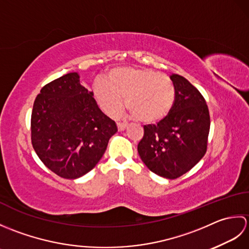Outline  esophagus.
I'll return each mask as SVG.
<instances>
[{"label": "esophagus", "mask_w": 249, "mask_h": 249, "mask_svg": "<svg viewBox=\"0 0 249 249\" xmlns=\"http://www.w3.org/2000/svg\"><path fill=\"white\" fill-rule=\"evenodd\" d=\"M126 127H127V123H122V122H119L118 123V129L120 131L126 129Z\"/></svg>", "instance_id": "34e87169"}]
</instances>
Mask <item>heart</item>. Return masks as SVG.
<instances>
[{
  "label": "heart",
  "instance_id": "b5f03b06",
  "mask_svg": "<svg viewBox=\"0 0 249 249\" xmlns=\"http://www.w3.org/2000/svg\"><path fill=\"white\" fill-rule=\"evenodd\" d=\"M98 105L110 116L124 106L142 123H155L168 115L176 99V89L167 75L151 68L122 66L111 70L107 79L98 78L93 86Z\"/></svg>",
  "mask_w": 249,
  "mask_h": 249
}]
</instances>
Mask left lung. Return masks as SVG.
<instances>
[{
	"mask_svg": "<svg viewBox=\"0 0 249 249\" xmlns=\"http://www.w3.org/2000/svg\"><path fill=\"white\" fill-rule=\"evenodd\" d=\"M170 79L176 89L172 109L158 123L143 126L138 153L152 172L172 179L188 172L204 156L211 121L202 94L182 76Z\"/></svg>",
	"mask_w": 249,
	"mask_h": 249,
	"instance_id": "1",
	"label": "left lung"
}]
</instances>
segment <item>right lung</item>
<instances>
[{"label": "right lung", "mask_w": 249, "mask_h": 249, "mask_svg": "<svg viewBox=\"0 0 249 249\" xmlns=\"http://www.w3.org/2000/svg\"><path fill=\"white\" fill-rule=\"evenodd\" d=\"M118 127L70 72L47 83L31 116L32 145L44 165L64 178H78L96 166Z\"/></svg>", "instance_id": "add662e5"}]
</instances>
